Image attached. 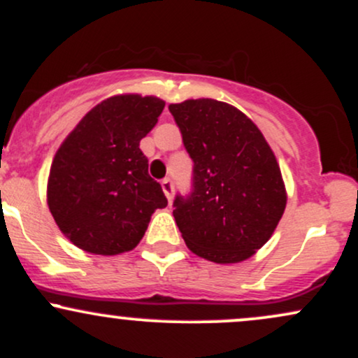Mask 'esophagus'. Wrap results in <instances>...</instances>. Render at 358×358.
<instances>
[{"mask_svg": "<svg viewBox=\"0 0 358 358\" xmlns=\"http://www.w3.org/2000/svg\"><path fill=\"white\" fill-rule=\"evenodd\" d=\"M162 188H163V192H165L166 199L171 202V199H173V192H175L173 182H171L170 178H165V180H163V182H162Z\"/></svg>", "mask_w": 358, "mask_h": 358, "instance_id": "obj_1", "label": "esophagus"}]
</instances>
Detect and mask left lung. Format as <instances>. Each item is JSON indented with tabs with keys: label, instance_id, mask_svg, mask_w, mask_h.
<instances>
[{
	"label": "left lung",
	"instance_id": "1",
	"mask_svg": "<svg viewBox=\"0 0 358 358\" xmlns=\"http://www.w3.org/2000/svg\"><path fill=\"white\" fill-rule=\"evenodd\" d=\"M168 109L193 159V192L173 203L185 244L217 264L252 257L286 208L273 150L259 127L227 102L188 99Z\"/></svg>",
	"mask_w": 358,
	"mask_h": 358
}]
</instances>
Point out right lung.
Listing matches in <instances>:
<instances>
[{"label": "right lung", "instance_id": "right-lung-1", "mask_svg": "<svg viewBox=\"0 0 358 358\" xmlns=\"http://www.w3.org/2000/svg\"><path fill=\"white\" fill-rule=\"evenodd\" d=\"M163 108L165 101L155 96H113L90 109L57 150L47 203L60 232L79 249L97 256L133 250L156 208L166 207L139 150Z\"/></svg>", "mask_w": 358, "mask_h": 358}]
</instances>
